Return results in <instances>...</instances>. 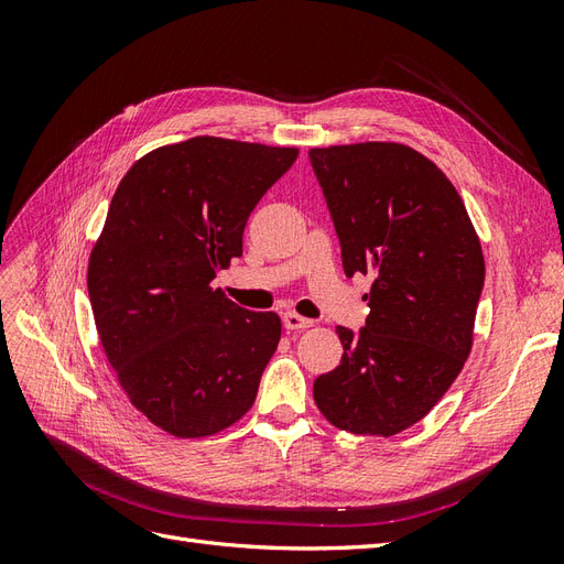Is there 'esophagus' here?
<instances>
[{
    "label": "esophagus",
    "instance_id": "obj_1",
    "mask_svg": "<svg viewBox=\"0 0 564 564\" xmlns=\"http://www.w3.org/2000/svg\"><path fill=\"white\" fill-rule=\"evenodd\" d=\"M282 322H284V327H286L289 332H301V329L313 327V319L301 317V315H296V313H284Z\"/></svg>",
    "mask_w": 564,
    "mask_h": 564
}]
</instances>
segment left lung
<instances>
[{"label": "left lung", "instance_id": "left-lung-1", "mask_svg": "<svg viewBox=\"0 0 564 564\" xmlns=\"http://www.w3.org/2000/svg\"><path fill=\"white\" fill-rule=\"evenodd\" d=\"M346 275H371L362 329L336 327L344 357L315 379L319 412L355 435L421 421L464 369L485 286L480 240L456 187L400 143L313 148Z\"/></svg>", "mask_w": 564, "mask_h": 564}]
</instances>
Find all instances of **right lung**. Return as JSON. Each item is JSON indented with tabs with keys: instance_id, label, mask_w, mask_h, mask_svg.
Listing matches in <instances>:
<instances>
[{
	"instance_id": "right-lung-1",
	"label": "right lung",
	"mask_w": 564,
	"mask_h": 564,
	"mask_svg": "<svg viewBox=\"0 0 564 564\" xmlns=\"http://www.w3.org/2000/svg\"><path fill=\"white\" fill-rule=\"evenodd\" d=\"M296 158V148L195 135L148 152L117 185L89 259V301L119 383L166 433L214 435L256 400L282 322L212 282L242 256L249 214Z\"/></svg>"
}]
</instances>
